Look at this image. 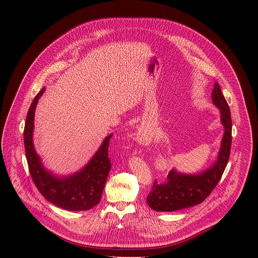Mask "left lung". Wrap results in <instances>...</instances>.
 <instances>
[{"mask_svg": "<svg viewBox=\"0 0 258 258\" xmlns=\"http://www.w3.org/2000/svg\"><path fill=\"white\" fill-rule=\"evenodd\" d=\"M213 104L220 111L225 133L216 160L202 172L189 174L171 169L163 182L153 183L147 203L155 211H175L203 202L213 191L228 164L232 146V118L229 105L217 83L211 94Z\"/></svg>", "mask_w": 258, "mask_h": 258, "instance_id": "obj_1", "label": "left lung"}]
</instances>
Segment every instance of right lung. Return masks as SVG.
<instances>
[{"label":"right lung","instance_id":"right-lung-1","mask_svg":"<svg viewBox=\"0 0 258 258\" xmlns=\"http://www.w3.org/2000/svg\"><path fill=\"white\" fill-rule=\"evenodd\" d=\"M44 92L45 88L34 97L24 125L25 155L31 178L40 193L54 205L70 211L89 210L100 202L111 168L108 147L112 134L104 139L98 151L81 170L66 176L53 174L43 165L32 142L35 107Z\"/></svg>","mask_w":258,"mask_h":258}]
</instances>
